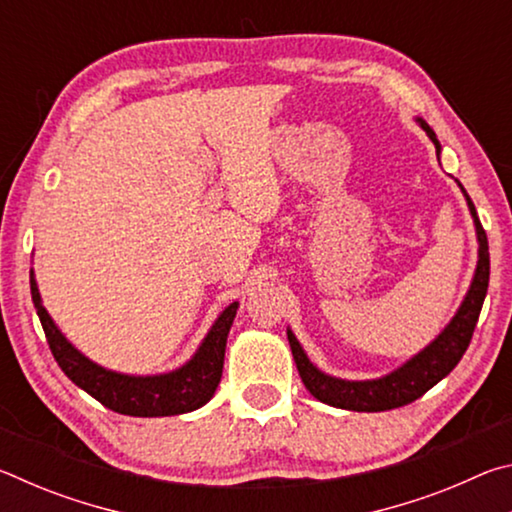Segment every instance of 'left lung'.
Returning a JSON list of instances; mask_svg holds the SVG:
<instances>
[{"mask_svg":"<svg viewBox=\"0 0 512 512\" xmlns=\"http://www.w3.org/2000/svg\"><path fill=\"white\" fill-rule=\"evenodd\" d=\"M420 128L429 135V140L436 146V155H440V146L436 133L427 124V121L415 117ZM458 183V180H456ZM461 187V192L470 207V214L474 219L476 228V241H479V262L474 268V277L470 289H467L461 307L456 309L454 318L445 325L443 332H440L436 339H433L427 348H422L418 354H413L409 361H404L400 368L388 372L384 377L377 379H363V381H350L341 377H332L316 368L314 363L309 361L307 352L302 350L300 341L296 334L287 327V339L291 345L293 361H296L298 372L302 377V384H305L307 391L320 400L323 404L336 406V409L345 411H366V413H377V411H391L397 406L411 404L422 397L438 384L440 379H445L449 372L456 368V363L467 350V345L472 341L476 320H479L485 293H488V280H490V253H488V237H485V230L476 216L472 198Z\"/></svg>","mask_w":512,"mask_h":512,"instance_id":"obj_1","label":"left lung"}]
</instances>
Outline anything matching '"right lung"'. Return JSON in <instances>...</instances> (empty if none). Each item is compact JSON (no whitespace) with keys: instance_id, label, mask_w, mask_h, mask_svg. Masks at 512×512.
<instances>
[{"instance_id":"obj_1","label":"right lung","mask_w":512,"mask_h":512,"mask_svg":"<svg viewBox=\"0 0 512 512\" xmlns=\"http://www.w3.org/2000/svg\"><path fill=\"white\" fill-rule=\"evenodd\" d=\"M31 298L60 370L106 409L121 415H133V418H164V415L189 413L212 400L221 381L225 343H228L232 320H235L239 307V302H232L221 311L210 332L205 334L203 343L198 345L194 357L180 368L160 372V375H126V372L99 366L65 339L49 311L42 307L33 271Z\"/></svg>"}]
</instances>
